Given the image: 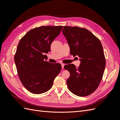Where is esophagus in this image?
<instances>
[{
  "mask_svg": "<svg viewBox=\"0 0 120 120\" xmlns=\"http://www.w3.org/2000/svg\"><path fill=\"white\" fill-rule=\"evenodd\" d=\"M61 64V67H62V68H64V64Z\"/></svg>",
  "mask_w": 120,
  "mask_h": 120,
  "instance_id": "1",
  "label": "esophagus"
}]
</instances>
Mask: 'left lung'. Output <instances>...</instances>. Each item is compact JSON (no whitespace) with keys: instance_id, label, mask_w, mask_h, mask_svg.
Masks as SVG:
<instances>
[{"instance_id":"1","label":"left lung","mask_w":120,"mask_h":120,"mask_svg":"<svg viewBox=\"0 0 120 120\" xmlns=\"http://www.w3.org/2000/svg\"><path fill=\"white\" fill-rule=\"evenodd\" d=\"M63 33L70 48V53L79 56L80 64L64 66L70 73L67 80L69 90L75 95L85 97L95 92L102 79L106 60L100 40L84 28L64 26Z\"/></svg>"}]
</instances>
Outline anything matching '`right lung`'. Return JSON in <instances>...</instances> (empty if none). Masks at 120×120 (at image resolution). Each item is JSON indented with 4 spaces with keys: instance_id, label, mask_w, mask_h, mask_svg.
<instances>
[{
    "instance_id": "obj_1",
    "label": "right lung",
    "mask_w": 120,
    "mask_h": 120,
    "mask_svg": "<svg viewBox=\"0 0 120 120\" xmlns=\"http://www.w3.org/2000/svg\"><path fill=\"white\" fill-rule=\"evenodd\" d=\"M63 26H42L32 29L21 38L14 56L20 80L29 92L41 94L49 90L61 71L59 63L45 61V53L60 33Z\"/></svg>"
}]
</instances>
